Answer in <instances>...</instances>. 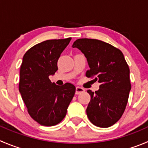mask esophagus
Segmentation results:
<instances>
[{
  "label": "esophagus",
  "mask_w": 148,
  "mask_h": 148,
  "mask_svg": "<svg viewBox=\"0 0 148 148\" xmlns=\"http://www.w3.org/2000/svg\"><path fill=\"white\" fill-rule=\"evenodd\" d=\"M84 91H85V89L84 88H82V87L76 86V88H75V94H79L80 93L84 92Z\"/></svg>",
  "instance_id": "esophagus-1"
}]
</instances>
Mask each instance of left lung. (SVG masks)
I'll list each match as a JSON object with an SVG mask.
<instances>
[{"label":"left lung","mask_w":148,"mask_h":148,"mask_svg":"<svg viewBox=\"0 0 148 148\" xmlns=\"http://www.w3.org/2000/svg\"><path fill=\"white\" fill-rule=\"evenodd\" d=\"M72 46L86 58L90 69L86 75L100 84L98 91H88L91 100L87 116L98 127H110L123 115L131 90L130 71L124 56L117 48L96 39H78Z\"/></svg>","instance_id":"1"}]
</instances>
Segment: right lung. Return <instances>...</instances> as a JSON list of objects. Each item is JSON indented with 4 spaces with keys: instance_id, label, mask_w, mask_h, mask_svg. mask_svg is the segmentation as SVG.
<instances>
[{
    "instance_id": "right-lung-1",
    "label": "right lung",
    "mask_w": 148,
    "mask_h": 148,
    "mask_svg": "<svg viewBox=\"0 0 148 148\" xmlns=\"http://www.w3.org/2000/svg\"><path fill=\"white\" fill-rule=\"evenodd\" d=\"M71 38L38 43L24 55L19 88L32 119L42 126H51L62 121L74 97L75 86H57L49 77L58 70L57 61Z\"/></svg>"
}]
</instances>
